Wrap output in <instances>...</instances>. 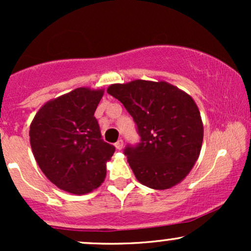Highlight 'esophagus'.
I'll return each instance as SVG.
<instances>
[{"instance_id": "1", "label": "esophagus", "mask_w": 251, "mask_h": 251, "mask_svg": "<svg viewBox=\"0 0 251 251\" xmlns=\"http://www.w3.org/2000/svg\"><path fill=\"white\" fill-rule=\"evenodd\" d=\"M114 146H116L117 150H122L124 148V142L122 139H119L116 144H114Z\"/></svg>"}]
</instances>
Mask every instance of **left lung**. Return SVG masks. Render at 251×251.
<instances>
[{"instance_id":"1","label":"left lung","mask_w":251,"mask_h":251,"mask_svg":"<svg viewBox=\"0 0 251 251\" xmlns=\"http://www.w3.org/2000/svg\"><path fill=\"white\" fill-rule=\"evenodd\" d=\"M107 93L123 103L137 124L140 143L124 153L138 181L165 190L180 183L200 157L203 123L188 93L165 81L114 83Z\"/></svg>"}]
</instances>
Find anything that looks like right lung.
<instances>
[{"mask_svg":"<svg viewBox=\"0 0 251 251\" xmlns=\"http://www.w3.org/2000/svg\"><path fill=\"white\" fill-rule=\"evenodd\" d=\"M103 89L75 88L46 102L30 124L37 165L59 189L85 195L101 185L116 148L101 139L94 112Z\"/></svg>","mask_w":251,"mask_h":251,"instance_id":"add662e5","label":"right lung"}]
</instances>
